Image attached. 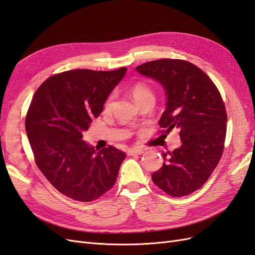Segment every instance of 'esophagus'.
Instances as JSON below:
<instances>
[{"instance_id": "esophagus-1", "label": "esophagus", "mask_w": 255, "mask_h": 255, "mask_svg": "<svg viewBox=\"0 0 255 255\" xmlns=\"http://www.w3.org/2000/svg\"><path fill=\"white\" fill-rule=\"evenodd\" d=\"M145 149L142 148V147H133V148L128 149V154L129 155H133V154H142L144 153Z\"/></svg>"}]
</instances>
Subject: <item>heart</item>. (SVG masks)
<instances>
[{
  "instance_id": "obj_1",
  "label": "heart",
  "mask_w": 255,
  "mask_h": 255,
  "mask_svg": "<svg viewBox=\"0 0 255 255\" xmlns=\"http://www.w3.org/2000/svg\"><path fill=\"white\" fill-rule=\"evenodd\" d=\"M130 92L133 97V100L137 104H139L145 100H148V98H154L152 89L146 83H143V81H137V83H134L130 87ZM112 104H113V96L111 95L107 98V101L105 103V110L109 111L111 109Z\"/></svg>"
}]
</instances>
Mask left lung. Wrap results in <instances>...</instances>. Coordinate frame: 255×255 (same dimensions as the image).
<instances>
[{
    "label": "left lung",
    "mask_w": 255,
    "mask_h": 255,
    "mask_svg": "<svg viewBox=\"0 0 255 255\" xmlns=\"http://www.w3.org/2000/svg\"><path fill=\"white\" fill-rule=\"evenodd\" d=\"M157 80L166 94L159 125L164 133L180 131L181 146L163 152V165L151 175L153 183L172 197L190 195L207 182L223 155L227 112L211 78L195 64L159 59L135 68Z\"/></svg>",
    "instance_id": "left-lung-1"
}]
</instances>
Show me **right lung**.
<instances>
[{"instance_id":"1","label":"right lung","mask_w":255,"mask_h":255,"mask_svg":"<svg viewBox=\"0 0 255 255\" xmlns=\"http://www.w3.org/2000/svg\"><path fill=\"white\" fill-rule=\"evenodd\" d=\"M126 71L62 72L47 78L32 97L25 129L36 164L71 199L96 200L117 181L126 153L113 146L95 148L84 141L83 132L102 113Z\"/></svg>"}]
</instances>
